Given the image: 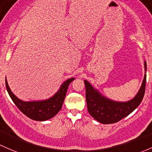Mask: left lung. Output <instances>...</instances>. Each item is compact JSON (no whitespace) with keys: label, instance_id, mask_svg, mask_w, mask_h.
<instances>
[{"label":"left lung","instance_id":"1","mask_svg":"<svg viewBox=\"0 0 152 152\" xmlns=\"http://www.w3.org/2000/svg\"><path fill=\"white\" fill-rule=\"evenodd\" d=\"M144 68L146 71V62L144 61ZM146 73V72H145ZM146 75L137 95L130 100L119 102L103 96L92 84L84 80L86 87V100L89 114L102 124H112L119 122L131 114L141 103L146 88Z\"/></svg>","mask_w":152,"mask_h":152}]
</instances>
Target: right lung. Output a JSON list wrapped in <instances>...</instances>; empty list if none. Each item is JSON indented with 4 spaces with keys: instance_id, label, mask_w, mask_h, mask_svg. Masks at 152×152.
I'll return each instance as SVG.
<instances>
[{
    "instance_id": "right-lung-1",
    "label": "right lung",
    "mask_w": 152,
    "mask_h": 152,
    "mask_svg": "<svg viewBox=\"0 0 152 152\" xmlns=\"http://www.w3.org/2000/svg\"><path fill=\"white\" fill-rule=\"evenodd\" d=\"M74 79V78H71L64 81L59 90L49 99L36 101H23L19 99L9 88L6 79V87L8 93L14 104L25 116L33 120L41 122L52 119L60 111L65 100L68 86Z\"/></svg>"
}]
</instances>
